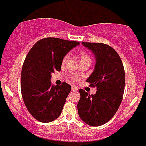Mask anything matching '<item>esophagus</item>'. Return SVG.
Instances as JSON below:
<instances>
[{"label":"esophagus","instance_id":"34e87169","mask_svg":"<svg viewBox=\"0 0 146 146\" xmlns=\"http://www.w3.org/2000/svg\"><path fill=\"white\" fill-rule=\"evenodd\" d=\"M71 89H72V91H77V90H78V88H77V87L73 85V86H72V88H71Z\"/></svg>","mask_w":146,"mask_h":146}]
</instances>
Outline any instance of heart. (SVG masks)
Returning a JSON list of instances; mask_svg holds the SVG:
<instances>
[{
	"label": "heart",
	"mask_w": 146,
	"mask_h": 146,
	"mask_svg": "<svg viewBox=\"0 0 146 146\" xmlns=\"http://www.w3.org/2000/svg\"><path fill=\"white\" fill-rule=\"evenodd\" d=\"M68 57H69V56H68V55H66V56L64 57V58H63V61H62L63 64H64V63L66 62V60H67V58H68ZM79 57H80V62H82V61H90V56L86 53V52H85V51L80 52V53H79ZM79 78H80V77H79V76H77V75L71 76V80H73V81H75V80H78Z\"/></svg>",
	"instance_id": "1"
}]
</instances>
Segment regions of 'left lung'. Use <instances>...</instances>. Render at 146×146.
I'll return each mask as SVG.
<instances>
[{
    "label": "left lung",
    "instance_id": "obj_1",
    "mask_svg": "<svg viewBox=\"0 0 146 146\" xmlns=\"http://www.w3.org/2000/svg\"><path fill=\"white\" fill-rule=\"evenodd\" d=\"M91 50L96 58V66L87 79L97 91L90 95L80 89L77 110L80 119L87 125L101 126L114 116L122 101L125 74L122 61L117 51L109 45L99 42H82Z\"/></svg>",
    "mask_w": 146,
    "mask_h": 146
}]
</instances>
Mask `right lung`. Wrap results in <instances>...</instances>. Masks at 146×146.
Returning a JSON list of instances; mask_svg holds the SVG:
<instances>
[{
    "label": "right lung",
    "mask_w": 146,
    "mask_h": 146,
    "mask_svg": "<svg viewBox=\"0 0 146 146\" xmlns=\"http://www.w3.org/2000/svg\"><path fill=\"white\" fill-rule=\"evenodd\" d=\"M79 42L46 37L37 41L28 53L21 74V91L28 111L41 122L58 118L71 86L66 82L53 86L50 79L61 71L63 58Z\"/></svg>",
    "instance_id": "1"
}]
</instances>
